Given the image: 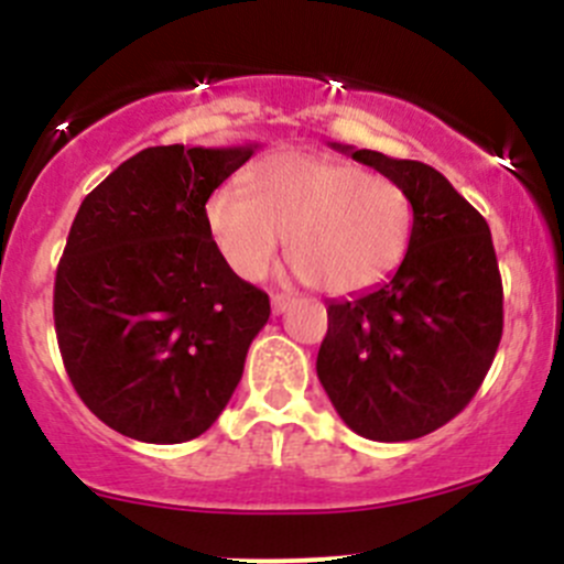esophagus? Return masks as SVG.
Here are the masks:
<instances>
[{
    "label": "esophagus",
    "mask_w": 564,
    "mask_h": 564,
    "mask_svg": "<svg viewBox=\"0 0 564 564\" xmlns=\"http://www.w3.org/2000/svg\"><path fill=\"white\" fill-rule=\"evenodd\" d=\"M289 305H292V297H286V294H272V313H286Z\"/></svg>",
    "instance_id": "34e87169"
}]
</instances>
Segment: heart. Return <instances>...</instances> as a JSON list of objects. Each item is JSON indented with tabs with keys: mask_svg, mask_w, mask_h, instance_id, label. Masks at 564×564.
<instances>
[{
	"mask_svg": "<svg viewBox=\"0 0 564 564\" xmlns=\"http://www.w3.org/2000/svg\"><path fill=\"white\" fill-rule=\"evenodd\" d=\"M248 194L218 188L205 207L218 253L246 281H262L289 240V259L307 286L361 292L389 278L411 242L405 188L354 164L281 153L251 170Z\"/></svg>",
	"mask_w": 564,
	"mask_h": 564,
	"instance_id": "1",
	"label": "heart"
}]
</instances>
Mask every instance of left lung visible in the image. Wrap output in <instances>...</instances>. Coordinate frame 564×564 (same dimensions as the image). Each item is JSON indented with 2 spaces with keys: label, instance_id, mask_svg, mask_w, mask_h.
<instances>
[{
  "label": "left lung",
  "instance_id": "left-lung-1",
  "mask_svg": "<svg viewBox=\"0 0 564 564\" xmlns=\"http://www.w3.org/2000/svg\"><path fill=\"white\" fill-rule=\"evenodd\" d=\"M405 188L408 253L394 275L327 305L316 372L367 441L430 435L465 411L502 337V281L489 224L435 167L335 145Z\"/></svg>",
  "mask_w": 564,
  "mask_h": 564
}]
</instances>
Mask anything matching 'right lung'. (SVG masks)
I'll list each match as a JSON object with an SVG mask.
<instances>
[{"label": "right lung", "instance_id": "right-lung-1", "mask_svg": "<svg viewBox=\"0 0 564 564\" xmlns=\"http://www.w3.org/2000/svg\"><path fill=\"white\" fill-rule=\"evenodd\" d=\"M253 148H145L80 203L53 324L78 397L121 435L199 437L240 383L270 297L224 262L205 205Z\"/></svg>", "mask_w": 564, "mask_h": 564}]
</instances>
